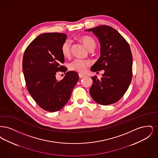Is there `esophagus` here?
I'll use <instances>...</instances> for the list:
<instances>
[{
	"label": "esophagus",
	"mask_w": 158,
	"mask_h": 158,
	"mask_svg": "<svg viewBox=\"0 0 158 158\" xmlns=\"http://www.w3.org/2000/svg\"><path fill=\"white\" fill-rule=\"evenodd\" d=\"M79 77H80V78H82V77L85 76V75L82 74V73H79Z\"/></svg>",
	"instance_id": "obj_1"
}]
</instances>
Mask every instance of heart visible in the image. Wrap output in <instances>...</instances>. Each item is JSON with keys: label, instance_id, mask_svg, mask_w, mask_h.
<instances>
[{"label": "heart", "instance_id": "b5f03b06", "mask_svg": "<svg viewBox=\"0 0 158 158\" xmlns=\"http://www.w3.org/2000/svg\"><path fill=\"white\" fill-rule=\"evenodd\" d=\"M81 41H82L83 44L89 50L91 47H95V41L93 38L89 36H83L81 38ZM70 48H71V43L69 40H66L62 44L61 50L62 54L64 57H68L70 54ZM90 63L86 60H82L77 59L73 60L69 64V69L72 70L76 71L80 73H84L86 70L87 67L89 66Z\"/></svg>", "mask_w": 158, "mask_h": 158}]
</instances>
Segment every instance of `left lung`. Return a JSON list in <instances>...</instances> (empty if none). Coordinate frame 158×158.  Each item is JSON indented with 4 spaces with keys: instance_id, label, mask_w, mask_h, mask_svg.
Instances as JSON below:
<instances>
[{
    "instance_id": "left-lung-1",
    "label": "left lung",
    "mask_w": 158,
    "mask_h": 158,
    "mask_svg": "<svg viewBox=\"0 0 158 158\" xmlns=\"http://www.w3.org/2000/svg\"><path fill=\"white\" fill-rule=\"evenodd\" d=\"M98 38L100 57L91 67L92 72L104 70L102 78L96 76L89 93L99 104L108 105L120 100L128 88L132 79V54L126 40L120 34L108 25H100L86 30Z\"/></svg>"
}]
</instances>
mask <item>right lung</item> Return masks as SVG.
<instances>
[{
    "label": "right lung",
    "instance_id": "1",
    "mask_svg": "<svg viewBox=\"0 0 158 158\" xmlns=\"http://www.w3.org/2000/svg\"><path fill=\"white\" fill-rule=\"evenodd\" d=\"M66 38V34L58 32L40 34L23 54V73L27 89L38 105L47 111H57L66 105L79 81L75 71L67 72L61 81L56 79L59 71L68 70L61 65L64 61L61 48Z\"/></svg>",
    "mask_w": 158,
    "mask_h": 158
}]
</instances>
